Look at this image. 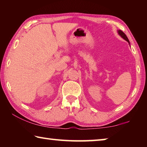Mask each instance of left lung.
<instances>
[{
  "mask_svg": "<svg viewBox=\"0 0 147 147\" xmlns=\"http://www.w3.org/2000/svg\"><path fill=\"white\" fill-rule=\"evenodd\" d=\"M118 33H119V34L120 35V36L122 37V38H123L124 39H125V40H126V41H128V43H129V40H128V38H127V36H126V34H124L123 31L118 30Z\"/></svg>",
  "mask_w": 147,
  "mask_h": 147,
  "instance_id": "1",
  "label": "left lung"
}]
</instances>
